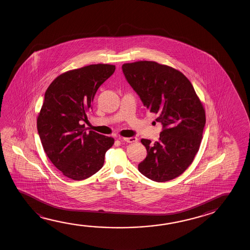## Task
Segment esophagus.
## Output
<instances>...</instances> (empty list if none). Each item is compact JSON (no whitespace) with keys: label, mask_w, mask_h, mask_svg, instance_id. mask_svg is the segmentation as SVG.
Returning a JSON list of instances; mask_svg holds the SVG:
<instances>
[{"label":"esophagus","mask_w":250,"mask_h":250,"mask_svg":"<svg viewBox=\"0 0 250 250\" xmlns=\"http://www.w3.org/2000/svg\"><path fill=\"white\" fill-rule=\"evenodd\" d=\"M121 141H124V142H126V143H128V144H134V143H136L138 139L135 137V136H132V137H124V138H120Z\"/></svg>","instance_id":"34e87169"}]
</instances>
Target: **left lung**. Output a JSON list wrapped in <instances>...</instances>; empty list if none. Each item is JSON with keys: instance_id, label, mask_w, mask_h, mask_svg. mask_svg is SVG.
<instances>
[{"instance_id": "left-lung-1", "label": "left lung", "mask_w": 250, "mask_h": 250, "mask_svg": "<svg viewBox=\"0 0 250 250\" xmlns=\"http://www.w3.org/2000/svg\"><path fill=\"white\" fill-rule=\"evenodd\" d=\"M128 84L146 109L157 114L163 125L154 144L142 139L147 157L140 172L156 182L177 178L189 167L199 151L206 125V112L187 77L174 68L154 61L123 64Z\"/></svg>"}]
</instances>
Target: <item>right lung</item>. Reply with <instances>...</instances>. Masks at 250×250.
<instances>
[{
    "label": "right lung",
    "mask_w": 250,
    "mask_h": 250,
    "mask_svg": "<svg viewBox=\"0 0 250 250\" xmlns=\"http://www.w3.org/2000/svg\"><path fill=\"white\" fill-rule=\"evenodd\" d=\"M113 64H90L68 71L51 82L38 117V131L47 157L73 180L93 176L104 165L114 138L86 132V113L98 88L113 74Z\"/></svg>",
    "instance_id": "obj_1"
}]
</instances>
